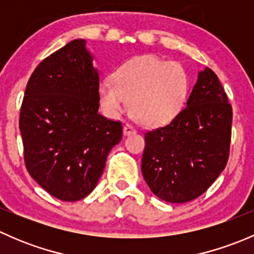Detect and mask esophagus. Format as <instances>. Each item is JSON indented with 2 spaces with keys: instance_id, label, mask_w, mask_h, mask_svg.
Returning a JSON list of instances; mask_svg holds the SVG:
<instances>
[{
  "instance_id": "obj_1",
  "label": "esophagus",
  "mask_w": 254,
  "mask_h": 254,
  "mask_svg": "<svg viewBox=\"0 0 254 254\" xmlns=\"http://www.w3.org/2000/svg\"><path fill=\"white\" fill-rule=\"evenodd\" d=\"M134 132H136V127H135L132 124L127 123V124L124 125V134L130 135V134H134Z\"/></svg>"
}]
</instances>
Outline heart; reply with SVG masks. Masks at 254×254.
I'll return each mask as SVG.
<instances>
[{
    "mask_svg": "<svg viewBox=\"0 0 254 254\" xmlns=\"http://www.w3.org/2000/svg\"><path fill=\"white\" fill-rule=\"evenodd\" d=\"M99 102L109 115L125 112L145 125L170 123L183 111L189 94V76L178 63L153 55L136 56L123 64L112 79L99 84Z\"/></svg>",
    "mask_w": 254,
    "mask_h": 254,
    "instance_id": "1",
    "label": "heart"
}]
</instances>
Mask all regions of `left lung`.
Returning <instances> with one entry per match:
<instances>
[{
	"instance_id": "obj_1",
	"label": "left lung",
	"mask_w": 254,
	"mask_h": 254,
	"mask_svg": "<svg viewBox=\"0 0 254 254\" xmlns=\"http://www.w3.org/2000/svg\"><path fill=\"white\" fill-rule=\"evenodd\" d=\"M231 125L226 92L205 67L183 111L145 132L141 171L152 193L168 203H187L205 193L229 161Z\"/></svg>"
}]
</instances>
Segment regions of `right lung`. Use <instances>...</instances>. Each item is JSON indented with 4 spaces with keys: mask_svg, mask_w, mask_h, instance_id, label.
Returning <instances> with one entry per match:
<instances>
[{
    "mask_svg": "<svg viewBox=\"0 0 254 254\" xmlns=\"http://www.w3.org/2000/svg\"><path fill=\"white\" fill-rule=\"evenodd\" d=\"M98 73L81 39L45 58L27 83L19 114L25 167L63 201L93 190L122 140V122L98 114Z\"/></svg>",
    "mask_w": 254,
    "mask_h": 254,
    "instance_id": "1",
    "label": "right lung"
}]
</instances>
